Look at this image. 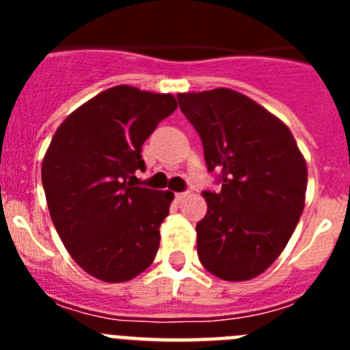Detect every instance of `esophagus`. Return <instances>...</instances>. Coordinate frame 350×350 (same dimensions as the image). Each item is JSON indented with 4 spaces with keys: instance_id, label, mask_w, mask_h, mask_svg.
<instances>
[{
    "instance_id": "34e87169",
    "label": "esophagus",
    "mask_w": 350,
    "mask_h": 350,
    "mask_svg": "<svg viewBox=\"0 0 350 350\" xmlns=\"http://www.w3.org/2000/svg\"><path fill=\"white\" fill-rule=\"evenodd\" d=\"M187 194H189V193H175V200H177V202H182V200H184Z\"/></svg>"
}]
</instances>
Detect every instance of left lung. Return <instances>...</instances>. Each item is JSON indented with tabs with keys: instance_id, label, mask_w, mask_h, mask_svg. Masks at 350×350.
Wrapping results in <instances>:
<instances>
[{
	"instance_id": "obj_1",
	"label": "left lung",
	"mask_w": 350,
	"mask_h": 350,
	"mask_svg": "<svg viewBox=\"0 0 350 350\" xmlns=\"http://www.w3.org/2000/svg\"><path fill=\"white\" fill-rule=\"evenodd\" d=\"M219 191H203L198 256L219 279L249 280L279 258L299 221L307 163L289 128L231 89L177 94Z\"/></svg>"
}]
</instances>
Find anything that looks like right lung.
Listing matches in <instances>:
<instances>
[{
	"label": "right lung",
	"mask_w": 350,
	"mask_h": 350,
	"mask_svg": "<svg viewBox=\"0 0 350 350\" xmlns=\"http://www.w3.org/2000/svg\"><path fill=\"white\" fill-rule=\"evenodd\" d=\"M172 94L117 85L77 108L57 128L42 165L52 222L82 270L126 282L150 267L173 193L135 185L142 145L172 116Z\"/></svg>",
	"instance_id": "right-lung-1"
}]
</instances>
